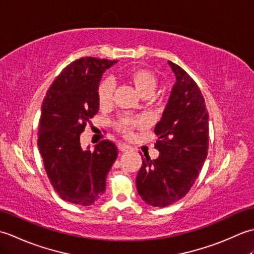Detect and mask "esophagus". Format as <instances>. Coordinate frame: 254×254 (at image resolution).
I'll return each instance as SVG.
<instances>
[{
  "mask_svg": "<svg viewBox=\"0 0 254 254\" xmlns=\"http://www.w3.org/2000/svg\"><path fill=\"white\" fill-rule=\"evenodd\" d=\"M118 148L120 149L121 152H128V150H132V146H130V145H127V143H123V142L118 143Z\"/></svg>",
  "mask_w": 254,
  "mask_h": 254,
  "instance_id": "34e87169",
  "label": "esophagus"
}]
</instances>
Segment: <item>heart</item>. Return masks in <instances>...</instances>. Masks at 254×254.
<instances>
[{
    "instance_id": "1",
    "label": "heart",
    "mask_w": 254,
    "mask_h": 254,
    "mask_svg": "<svg viewBox=\"0 0 254 254\" xmlns=\"http://www.w3.org/2000/svg\"><path fill=\"white\" fill-rule=\"evenodd\" d=\"M132 82L142 96H153L157 89V78L147 69H136L131 74ZM116 83L111 77L102 80L98 87V104L101 108L109 107L113 101ZM144 120L139 117L122 116L117 122V127L126 136H131L134 128L142 127Z\"/></svg>"
}]
</instances>
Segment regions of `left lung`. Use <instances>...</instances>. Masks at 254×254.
<instances>
[{
	"label": "left lung",
	"mask_w": 254,
	"mask_h": 254,
	"mask_svg": "<svg viewBox=\"0 0 254 254\" xmlns=\"http://www.w3.org/2000/svg\"><path fill=\"white\" fill-rule=\"evenodd\" d=\"M168 64L176 83L155 127L159 156H145L136 177L139 196L155 207L168 206L190 191L208 150L209 119L201 90L179 65Z\"/></svg>",
	"instance_id": "1"
}]
</instances>
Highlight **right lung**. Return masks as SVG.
Segmentation results:
<instances>
[{"label": "right lung", "mask_w": 254, "mask_h": 254, "mask_svg": "<svg viewBox=\"0 0 254 254\" xmlns=\"http://www.w3.org/2000/svg\"><path fill=\"white\" fill-rule=\"evenodd\" d=\"M117 62L78 59L55 79L42 101L38 148L53 189L72 204L89 206L98 201L117 159L112 142L101 141L94 150L80 145V133L99 109L102 74Z\"/></svg>", "instance_id": "1"}]
</instances>
